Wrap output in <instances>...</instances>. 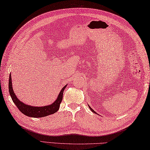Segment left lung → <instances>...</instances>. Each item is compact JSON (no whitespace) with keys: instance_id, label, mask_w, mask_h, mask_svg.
Masks as SVG:
<instances>
[{"instance_id":"obj_1","label":"left lung","mask_w":150,"mask_h":150,"mask_svg":"<svg viewBox=\"0 0 150 150\" xmlns=\"http://www.w3.org/2000/svg\"><path fill=\"white\" fill-rule=\"evenodd\" d=\"M89 106V108H90V109L91 110V111H92V112H93L94 113H96V114H97V113L96 112H95V111H94L93 109H92V108H91L90 106Z\"/></svg>"}]
</instances>
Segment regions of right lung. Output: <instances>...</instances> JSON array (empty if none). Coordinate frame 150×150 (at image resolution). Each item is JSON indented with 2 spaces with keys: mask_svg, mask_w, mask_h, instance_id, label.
<instances>
[{
  "mask_svg": "<svg viewBox=\"0 0 150 150\" xmlns=\"http://www.w3.org/2000/svg\"><path fill=\"white\" fill-rule=\"evenodd\" d=\"M64 86L63 88L60 91V93L58 95V97L56 99L55 101L52 104L48 105V106H44L42 107H37V106H31L30 105H27L22 103L16 96L13 91V89L12 82H11V74L9 75V92L10 94V96L11 97V99L13 102L14 104L17 106L18 108V110L21 111L25 115L34 117V118H40V117H44L50 115H52L56 113L59 109L60 104L61 103L63 97V92L64 89L66 87Z\"/></svg>",
  "mask_w": 150,
  "mask_h": 150,
  "instance_id": "right-lung-1",
  "label": "right lung"
}]
</instances>
